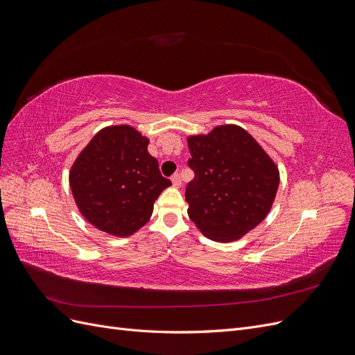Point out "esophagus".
I'll use <instances>...</instances> for the list:
<instances>
[{"label": "esophagus", "instance_id": "obj_1", "mask_svg": "<svg viewBox=\"0 0 355 355\" xmlns=\"http://www.w3.org/2000/svg\"><path fill=\"white\" fill-rule=\"evenodd\" d=\"M171 184H173V187L175 188H179L180 185H182V180H180V176L176 173V175H173L171 176Z\"/></svg>", "mask_w": 355, "mask_h": 355}]
</instances>
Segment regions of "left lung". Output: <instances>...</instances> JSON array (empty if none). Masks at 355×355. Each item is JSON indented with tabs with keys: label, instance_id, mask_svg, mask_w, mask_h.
<instances>
[{
	"label": "left lung",
	"instance_id": "8db88e82",
	"mask_svg": "<svg viewBox=\"0 0 355 355\" xmlns=\"http://www.w3.org/2000/svg\"><path fill=\"white\" fill-rule=\"evenodd\" d=\"M194 170L185 192L188 216L207 239L240 240L270 213L280 171L256 139L235 124L187 137Z\"/></svg>",
	"mask_w": 355,
	"mask_h": 355
}]
</instances>
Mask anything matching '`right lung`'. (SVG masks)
<instances>
[{
    "mask_svg": "<svg viewBox=\"0 0 355 355\" xmlns=\"http://www.w3.org/2000/svg\"><path fill=\"white\" fill-rule=\"evenodd\" d=\"M148 144L149 137L132 125H110L75 158L71 191L93 227L114 237H128L151 219L155 200L171 182L161 176Z\"/></svg>",
    "mask_w": 355,
    "mask_h": 355,
    "instance_id": "add662e5",
    "label": "right lung"
}]
</instances>
